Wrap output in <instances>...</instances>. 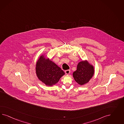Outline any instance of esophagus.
Wrapping results in <instances>:
<instances>
[{"label":"esophagus","instance_id":"1","mask_svg":"<svg viewBox=\"0 0 124 124\" xmlns=\"http://www.w3.org/2000/svg\"><path fill=\"white\" fill-rule=\"evenodd\" d=\"M70 70H66L65 71V74H67V75H69L70 73Z\"/></svg>","mask_w":124,"mask_h":124}]
</instances>
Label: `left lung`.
Listing matches in <instances>:
<instances>
[{"instance_id": "obj_1", "label": "left lung", "mask_w": 124, "mask_h": 124, "mask_svg": "<svg viewBox=\"0 0 124 124\" xmlns=\"http://www.w3.org/2000/svg\"><path fill=\"white\" fill-rule=\"evenodd\" d=\"M94 74L93 66L88 61H82L78 64L77 70L74 72L73 75L75 81L82 85L88 82Z\"/></svg>"}]
</instances>
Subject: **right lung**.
Wrapping results in <instances>:
<instances>
[{
	"mask_svg": "<svg viewBox=\"0 0 124 124\" xmlns=\"http://www.w3.org/2000/svg\"><path fill=\"white\" fill-rule=\"evenodd\" d=\"M36 72L39 79L49 86L56 84L64 75V72L60 68L43 55L40 57L38 60Z\"/></svg>",
	"mask_w": 124,
	"mask_h": 124,
	"instance_id": "1",
	"label": "right lung"
}]
</instances>
